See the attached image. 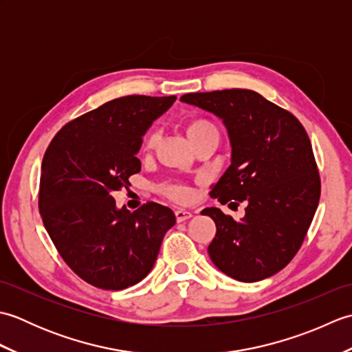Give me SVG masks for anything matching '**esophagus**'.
<instances>
[{
  "mask_svg": "<svg viewBox=\"0 0 352 352\" xmlns=\"http://www.w3.org/2000/svg\"><path fill=\"white\" fill-rule=\"evenodd\" d=\"M175 218L177 222H184L192 218V213L188 210H183V208H178V210H175Z\"/></svg>",
  "mask_w": 352,
  "mask_h": 352,
  "instance_id": "obj_1",
  "label": "esophagus"
}]
</instances>
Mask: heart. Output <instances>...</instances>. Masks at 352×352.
<instances>
[{
	"instance_id": "b5f03b06",
	"label": "heart",
	"mask_w": 352,
	"mask_h": 352,
	"mask_svg": "<svg viewBox=\"0 0 352 352\" xmlns=\"http://www.w3.org/2000/svg\"><path fill=\"white\" fill-rule=\"evenodd\" d=\"M204 133H218V131H216L214 126L207 121H195V122L190 124V126H189L190 139L195 138V136H199V134H204ZM155 140H157V131L148 133V136L144 140V146H142V148H144L146 151V149L153 148V145L155 144ZM162 190H163L164 195H168L170 199L178 201V203L188 201L189 197H190V190L183 184H168V186H164Z\"/></svg>"
}]
</instances>
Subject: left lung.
<instances>
[{
	"instance_id": "8db88e82",
	"label": "left lung",
	"mask_w": 352,
	"mask_h": 352,
	"mask_svg": "<svg viewBox=\"0 0 352 352\" xmlns=\"http://www.w3.org/2000/svg\"><path fill=\"white\" fill-rule=\"evenodd\" d=\"M222 119L231 144V164L210 197L233 208H204L216 223L208 256L237 281L254 283L276 274L300 251L319 204L320 178L302 124L248 89L186 94L180 98ZM235 201H233L232 199Z\"/></svg>"
}]
</instances>
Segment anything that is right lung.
Wrapping results in <instances>:
<instances>
[{
	"label": "right lung",
	"instance_id": "1",
	"mask_svg": "<svg viewBox=\"0 0 352 352\" xmlns=\"http://www.w3.org/2000/svg\"><path fill=\"white\" fill-rule=\"evenodd\" d=\"M129 95L68 122L42 160L39 212L52 243L81 280L122 290L144 280L174 227L169 207L146 203L116 208L111 192L140 172L142 136L174 101Z\"/></svg>",
	"mask_w": 352,
	"mask_h": 352
}]
</instances>
